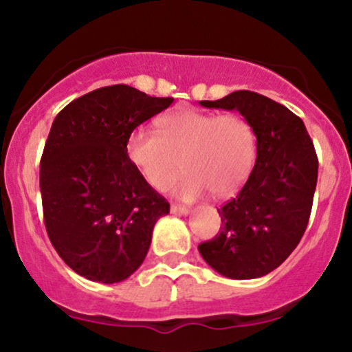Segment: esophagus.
Listing matches in <instances>:
<instances>
[{
	"instance_id": "1",
	"label": "esophagus",
	"mask_w": 352,
	"mask_h": 352,
	"mask_svg": "<svg viewBox=\"0 0 352 352\" xmlns=\"http://www.w3.org/2000/svg\"><path fill=\"white\" fill-rule=\"evenodd\" d=\"M170 210H172V213H179V215H188L190 213V208L182 207V205H175V204L172 205Z\"/></svg>"
}]
</instances>
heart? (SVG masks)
Here are the masks:
<instances>
[{
  "mask_svg": "<svg viewBox=\"0 0 352 352\" xmlns=\"http://www.w3.org/2000/svg\"><path fill=\"white\" fill-rule=\"evenodd\" d=\"M125 153L153 188L167 187L184 167L187 172L170 187L173 195L193 200L210 190L213 197L225 199L248 179L256 157V135L252 124L238 114L179 109L157 120V134L134 129L125 140Z\"/></svg>",
  "mask_w": 352,
  "mask_h": 352,
  "instance_id": "obj_1",
  "label": "heart"
}]
</instances>
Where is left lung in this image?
<instances>
[{
	"mask_svg": "<svg viewBox=\"0 0 352 352\" xmlns=\"http://www.w3.org/2000/svg\"><path fill=\"white\" fill-rule=\"evenodd\" d=\"M200 106L240 112L256 135V160L240 193L218 210L220 233L199 252L232 280L265 276L292 254L308 227L318 182L314 145L300 117L256 92L236 91Z\"/></svg>",
	"mask_w": 352,
	"mask_h": 352,
	"instance_id": "obj_1",
	"label": "left lung"
}]
</instances>
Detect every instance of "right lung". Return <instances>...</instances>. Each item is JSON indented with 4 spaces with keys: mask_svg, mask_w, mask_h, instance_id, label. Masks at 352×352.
<instances>
[{
    "mask_svg": "<svg viewBox=\"0 0 352 352\" xmlns=\"http://www.w3.org/2000/svg\"><path fill=\"white\" fill-rule=\"evenodd\" d=\"M173 102L117 84L56 116L41 157L44 225L56 252L91 281L127 280L142 265L170 205L129 162V134Z\"/></svg>",
    "mask_w": 352,
    "mask_h": 352,
    "instance_id": "add662e5",
    "label": "right lung"
}]
</instances>
